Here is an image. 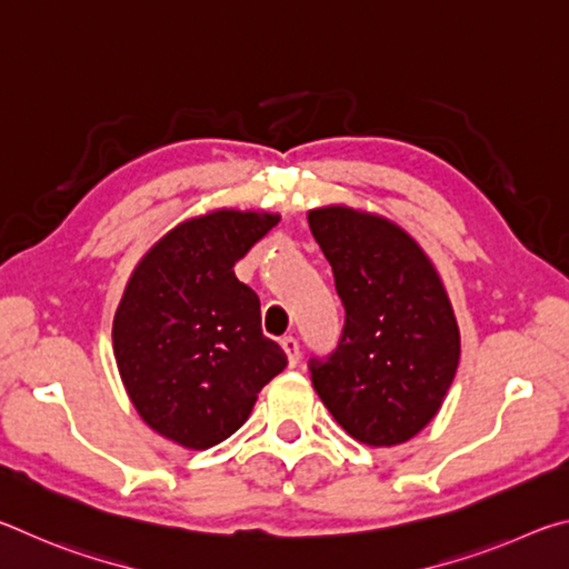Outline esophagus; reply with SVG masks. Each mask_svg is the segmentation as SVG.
Here are the masks:
<instances>
[{
    "label": "esophagus",
    "instance_id": "esophagus-1",
    "mask_svg": "<svg viewBox=\"0 0 569 569\" xmlns=\"http://www.w3.org/2000/svg\"><path fill=\"white\" fill-rule=\"evenodd\" d=\"M281 349L286 351L288 366H296L298 359H301V349H298V341L293 339V336H283V339H281Z\"/></svg>",
    "mask_w": 569,
    "mask_h": 569
}]
</instances>
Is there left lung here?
<instances>
[{
    "label": "left lung",
    "instance_id": "8db88e82",
    "mask_svg": "<svg viewBox=\"0 0 569 569\" xmlns=\"http://www.w3.org/2000/svg\"><path fill=\"white\" fill-rule=\"evenodd\" d=\"M308 226L333 268L346 321L313 389L346 435L369 447L417 437L437 417L459 363V326L421 246L391 220L326 206Z\"/></svg>",
    "mask_w": 569,
    "mask_h": 569
}]
</instances>
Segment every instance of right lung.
<instances>
[{
  "instance_id": "obj_1",
  "label": "right lung",
  "mask_w": 569,
  "mask_h": 569,
  "mask_svg": "<svg viewBox=\"0 0 569 569\" xmlns=\"http://www.w3.org/2000/svg\"><path fill=\"white\" fill-rule=\"evenodd\" d=\"M281 216L220 208L182 220L134 266L112 321L132 407L152 431L208 449L243 427L286 353L233 266Z\"/></svg>"
}]
</instances>
